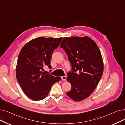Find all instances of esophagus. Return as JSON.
<instances>
[{
  "mask_svg": "<svg viewBox=\"0 0 125 125\" xmlns=\"http://www.w3.org/2000/svg\"><path fill=\"white\" fill-rule=\"evenodd\" d=\"M66 76H63V77H62V80L63 81H66Z\"/></svg>",
  "mask_w": 125,
  "mask_h": 125,
  "instance_id": "34e87169",
  "label": "esophagus"
}]
</instances>
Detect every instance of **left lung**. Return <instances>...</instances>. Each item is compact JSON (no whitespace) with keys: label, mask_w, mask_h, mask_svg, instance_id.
<instances>
[{"label":"left lung","mask_w":125,"mask_h":125,"mask_svg":"<svg viewBox=\"0 0 125 125\" xmlns=\"http://www.w3.org/2000/svg\"><path fill=\"white\" fill-rule=\"evenodd\" d=\"M72 67L67 73L72 89L67 95L75 101H82L94 90L103 75L104 64L101 52L90 38L65 37L60 45Z\"/></svg>","instance_id":"left-lung-1"}]
</instances>
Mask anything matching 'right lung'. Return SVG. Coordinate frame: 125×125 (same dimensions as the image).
<instances>
[{"label":"right lung","mask_w":125,"mask_h":125,"mask_svg":"<svg viewBox=\"0 0 125 125\" xmlns=\"http://www.w3.org/2000/svg\"><path fill=\"white\" fill-rule=\"evenodd\" d=\"M62 38L39 37L27 43L21 49L16 66V78L24 93L31 99H44L53 84L60 81V77L45 74L43 71L45 65L52 68V52Z\"/></svg>","instance_id":"obj_1"}]
</instances>
